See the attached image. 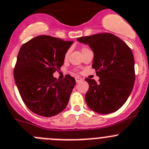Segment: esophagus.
<instances>
[{"label": "esophagus", "mask_w": 149, "mask_h": 149, "mask_svg": "<svg viewBox=\"0 0 149 149\" xmlns=\"http://www.w3.org/2000/svg\"><path fill=\"white\" fill-rule=\"evenodd\" d=\"M81 81H82V79H81V78H79V77H76V83H79V82H80Z\"/></svg>", "instance_id": "34e87169"}]
</instances>
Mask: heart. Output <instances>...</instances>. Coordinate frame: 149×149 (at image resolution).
<instances>
[{
    "label": "heart",
    "instance_id": "1",
    "mask_svg": "<svg viewBox=\"0 0 149 149\" xmlns=\"http://www.w3.org/2000/svg\"><path fill=\"white\" fill-rule=\"evenodd\" d=\"M87 50H89V49L86 48V47H81V54L83 52H84L87 51ZM68 56V52H67L65 54V59H67Z\"/></svg>",
    "mask_w": 149,
    "mask_h": 149
}]
</instances>
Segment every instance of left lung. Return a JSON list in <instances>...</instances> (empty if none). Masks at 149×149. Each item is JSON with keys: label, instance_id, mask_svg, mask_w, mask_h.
Segmentation results:
<instances>
[{"label": "left lung", "instance_id": "left-lung-1", "mask_svg": "<svg viewBox=\"0 0 149 149\" xmlns=\"http://www.w3.org/2000/svg\"><path fill=\"white\" fill-rule=\"evenodd\" d=\"M94 53L92 68L100 78L85 79L89 86L85 100L90 109L108 114L119 110L128 99L135 83V60L132 50L111 33H98L77 38Z\"/></svg>", "mask_w": 149, "mask_h": 149}]
</instances>
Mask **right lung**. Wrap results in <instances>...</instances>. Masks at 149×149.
<instances>
[{
    "label": "right lung",
    "instance_id": "add662e5",
    "mask_svg": "<svg viewBox=\"0 0 149 149\" xmlns=\"http://www.w3.org/2000/svg\"><path fill=\"white\" fill-rule=\"evenodd\" d=\"M72 44L49 36H38L20 48L14 81L22 99L33 113L50 117L67 106L76 80L70 75L59 80L53 73L60 70Z\"/></svg>",
    "mask_w": 149,
    "mask_h": 149
}]
</instances>
